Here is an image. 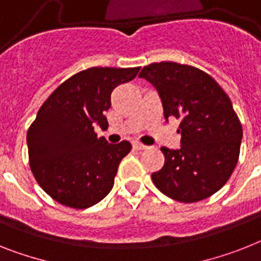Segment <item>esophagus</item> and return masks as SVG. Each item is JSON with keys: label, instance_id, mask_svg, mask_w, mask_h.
Segmentation results:
<instances>
[{"label": "esophagus", "instance_id": "1", "mask_svg": "<svg viewBox=\"0 0 261 261\" xmlns=\"http://www.w3.org/2000/svg\"><path fill=\"white\" fill-rule=\"evenodd\" d=\"M133 146H134V148H137V150H147L148 148V146L141 143V142H134V144H133Z\"/></svg>", "mask_w": 261, "mask_h": 261}]
</instances>
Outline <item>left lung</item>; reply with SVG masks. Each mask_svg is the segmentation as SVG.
<instances>
[{"label": "left lung", "mask_w": 261, "mask_h": 261, "mask_svg": "<svg viewBox=\"0 0 261 261\" xmlns=\"http://www.w3.org/2000/svg\"><path fill=\"white\" fill-rule=\"evenodd\" d=\"M139 78L154 85L166 120L180 119L181 147H161L164 166L151 178L161 192L183 203L210 198L235 170L243 138L231 99L211 75L176 62L151 63Z\"/></svg>", "instance_id": "left-lung-1"}]
</instances>
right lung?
Here are the masks:
<instances>
[{"mask_svg":"<svg viewBox=\"0 0 261 261\" xmlns=\"http://www.w3.org/2000/svg\"><path fill=\"white\" fill-rule=\"evenodd\" d=\"M141 67H90L74 74L43 102L28 130L29 164L37 183L60 204L83 210L111 191L131 143H107L94 126L107 127L111 93Z\"/></svg>","mask_w":261,"mask_h":261,"instance_id":"1","label":"right lung"}]
</instances>
